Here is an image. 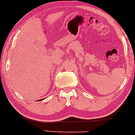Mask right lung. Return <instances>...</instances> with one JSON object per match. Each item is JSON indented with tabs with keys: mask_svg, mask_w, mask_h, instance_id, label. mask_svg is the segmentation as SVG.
I'll return each instance as SVG.
<instances>
[{
	"mask_svg": "<svg viewBox=\"0 0 135 135\" xmlns=\"http://www.w3.org/2000/svg\"><path fill=\"white\" fill-rule=\"evenodd\" d=\"M43 99H40V100H41H41H43ZM38 101H40V100H38Z\"/></svg>",
	"mask_w": 135,
	"mask_h": 135,
	"instance_id": "1",
	"label": "right lung"
}]
</instances>
